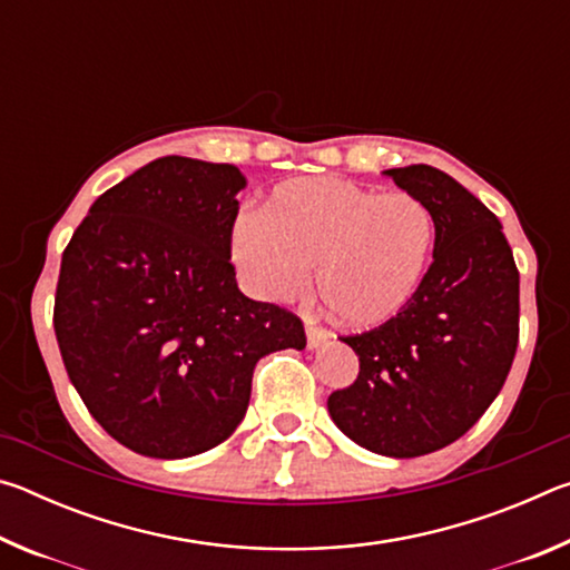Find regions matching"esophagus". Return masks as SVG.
<instances>
[{
	"instance_id": "esophagus-1",
	"label": "esophagus",
	"mask_w": 570,
	"mask_h": 570,
	"mask_svg": "<svg viewBox=\"0 0 570 570\" xmlns=\"http://www.w3.org/2000/svg\"><path fill=\"white\" fill-rule=\"evenodd\" d=\"M324 342H326V332L320 330V326L306 324V346H308V350H320Z\"/></svg>"
}]
</instances>
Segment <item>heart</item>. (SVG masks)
Wrapping results in <instances>:
<instances>
[{"label":"heart","instance_id":"obj_1","mask_svg":"<svg viewBox=\"0 0 570 570\" xmlns=\"http://www.w3.org/2000/svg\"><path fill=\"white\" fill-rule=\"evenodd\" d=\"M435 248V218L407 190L377 193L344 178H298L240 214L230 258L250 292L284 302L316 266V292L354 330L397 316L420 292Z\"/></svg>","mask_w":570,"mask_h":570}]
</instances>
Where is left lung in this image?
<instances>
[{"label": "left lung", "mask_w": 570, "mask_h": 570, "mask_svg": "<svg viewBox=\"0 0 570 570\" xmlns=\"http://www.w3.org/2000/svg\"><path fill=\"white\" fill-rule=\"evenodd\" d=\"M428 204L435 250L412 302L372 332L342 336L360 377L326 407L356 445L420 458L450 445L503 390L518 346L520 276L493 210L432 166L384 170Z\"/></svg>", "instance_id": "left-lung-1"}]
</instances>
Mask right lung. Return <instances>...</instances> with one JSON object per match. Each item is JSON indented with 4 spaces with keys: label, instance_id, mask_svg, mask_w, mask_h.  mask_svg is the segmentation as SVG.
I'll list each match as a JSON object with an SVG mask.
<instances>
[{
    "label": "right lung",
    "instance_id": "obj_1",
    "mask_svg": "<svg viewBox=\"0 0 570 570\" xmlns=\"http://www.w3.org/2000/svg\"><path fill=\"white\" fill-rule=\"evenodd\" d=\"M246 178L166 156L105 190L67 244L55 296L65 370L132 452L178 460L234 435L262 356L304 350L294 314L240 294L230 228Z\"/></svg>",
    "mask_w": 570,
    "mask_h": 570
}]
</instances>
